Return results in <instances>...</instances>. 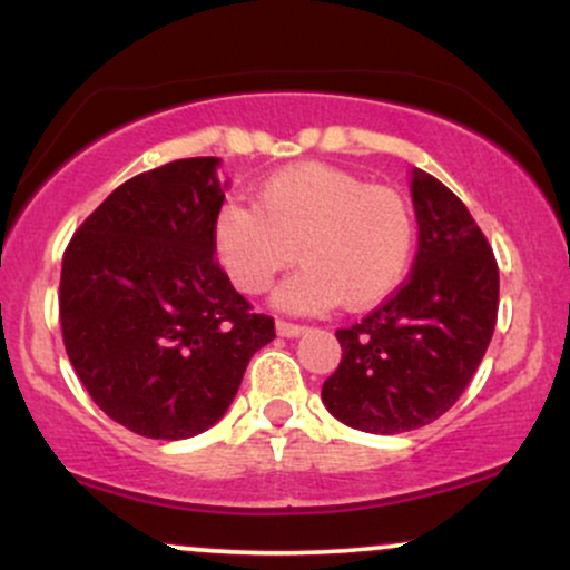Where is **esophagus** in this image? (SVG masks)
Returning <instances> with one entry per match:
<instances>
[{"label":"esophagus","mask_w":570,"mask_h":570,"mask_svg":"<svg viewBox=\"0 0 570 570\" xmlns=\"http://www.w3.org/2000/svg\"><path fill=\"white\" fill-rule=\"evenodd\" d=\"M276 332L281 337H299L305 332V326L292 322H276Z\"/></svg>","instance_id":"1"}]
</instances>
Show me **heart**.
I'll return each mask as SVG.
<instances>
[{
    "label": "heart",
    "instance_id": "obj_1",
    "mask_svg": "<svg viewBox=\"0 0 570 570\" xmlns=\"http://www.w3.org/2000/svg\"><path fill=\"white\" fill-rule=\"evenodd\" d=\"M214 252L244 294H263L294 263L273 303L289 313L381 305L399 289L415 252V217L391 187L326 163H297L267 176L257 208L227 200L214 217Z\"/></svg>",
    "mask_w": 570,
    "mask_h": 570
}]
</instances>
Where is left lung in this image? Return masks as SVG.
I'll list each match as a JSON object with an SVG mask.
<instances>
[{"label": "left lung", "mask_w": 570, "mask_h": 570, "mask_svg": "<svg viewBox=\"0 0 570 570\" xmlns=\"http://www.w3.org/2000/svg\"><path fill=\"white\" fill-rule=\"evenodd\" d=\"M417 257L381 307L337 330L340 358L324 407L345 426L402 434L444 415L485 356L499 316V265L469 208L415 168Z\"/></svg>", "instance_id": "8db88e82"}]
</instances>
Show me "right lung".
<instances>
[{
  "label": "right lung",
  "mask_w": 570,
  "mask_h": 570,
  "mask_svg": "<svg viewBox=\"0 0 570 570\" xmlns=\"http://www.w3.org/2000/svg\"><path fill=\"white\" fill-rule=\"evenodd\" d=\"M219 158L134 176L82 222L61 265L69 362L112 421L187 440L225 415L248 358L276 337L214 263Z\"/></svg>",
  "instance_id": "add662e5"
}]
</instances>
